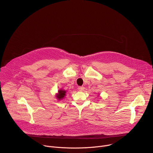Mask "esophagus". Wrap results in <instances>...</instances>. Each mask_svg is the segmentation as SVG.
I'll list each match as a JSON object with an SVG mask.
<instances>
[{
	"instance_id": "obj_1",
	"label": "esophagus",
	"mask_w": 153,
	"mask_h": 153,
	"mask_svg": "<svg viewBox=\"0 0 153 153\" xmlns=\"http://www.w3.org/2000/svg\"><path fill=\"white\" fill-rule=\"evenodd\" d=\"M78 90L80 91H84L85 90V87L84 86H79L78 88Z\"/></svg>"
}]
</instances>
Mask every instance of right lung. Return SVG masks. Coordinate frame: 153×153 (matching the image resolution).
<instances>
[{"label":"right lung","mask_w":153,"mask_h":153,"mask_svg":"<svg viewBox=\"0 0 153 153\" xmlns=\"http://www.w3.org/2000/svg\"><path fill=\"white\" fill-rule=\"evenodd\" d=\"M65 94H66V91L63 90H59L58 91V93L56 94V97L59 100H62L63 99L65 95H66Z\"/></svg>","instance_id":"obj_1"}]
</instances>
